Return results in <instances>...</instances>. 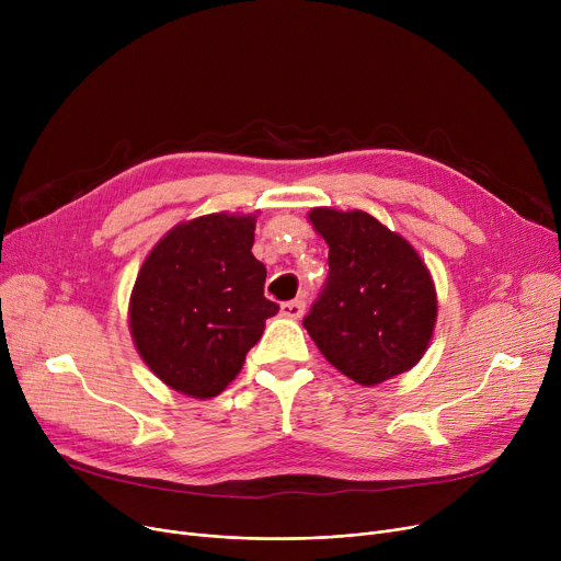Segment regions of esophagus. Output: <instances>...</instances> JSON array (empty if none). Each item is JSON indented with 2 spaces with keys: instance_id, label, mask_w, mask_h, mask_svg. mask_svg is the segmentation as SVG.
Here are the masks:
<instances>
[{
  "instance_id": "esophagus-1",
  "label": "esophagus",
  "mask_w": 561,
  "mask_h": 561,
  "mask_svg": "<svg viewBox=\"0 0 561 561\" xmlns=\"http://www.w3.org/2000/svg\"><path fill=\"white\" fill-rule=\"evenodd\" d=\"M305 300L302 298H298V300H290V302H284L282 307H279V313L284 316V318H290V320H298V318H302V313H305Z\"/></svg>"
}]
</instances>
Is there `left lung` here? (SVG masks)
I'll return each instance as SVG.
<instances>
[{
	"label": "left lung",
	"mask_w": 561,
	"mask_h": 561,
	"mask_svg": "<svg viewBox=\"0 0 561 561\" xmlns=\"http://www.w3.org/2000/svg\"><path fill=\"white\" fill-rule=\"evenodd\" d=\"M309 222L330 245L325 290L305 318L318 350L362 387L414 368L436 325V286L421 254L375 216L316 206Z\"/></svg>",
	"instance_id": "1"
}]
</instances>
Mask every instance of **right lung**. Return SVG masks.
I'll return each mask as SVG.
<instances>
[{"instance_id": "add662e5", "label": "right lung", "mask_w": 561, "mask_h": 561, "mask_svg": "<svg viewBox=\"0 0 561 561\" xmlns=\"http://www.w3.org/2000/svg\"><path fill=\"white\" fill-rule=\"evenodd\" d=\"M256 214H206L174 225L145 256L129 298L140 359L165 387L206 400L229 387L279 307L263 296Z\"/></svg>"}]
</instances>
